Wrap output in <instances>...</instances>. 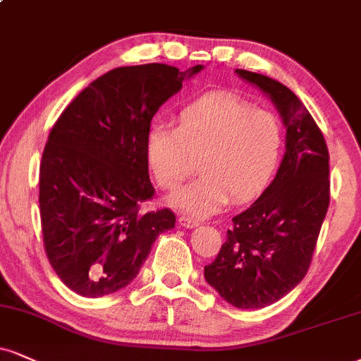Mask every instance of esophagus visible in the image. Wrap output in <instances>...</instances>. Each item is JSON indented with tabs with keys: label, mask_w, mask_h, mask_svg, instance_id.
Instances as JSON below:
<instances>
[{
	"label": "esophagus",
	"mask_w": 361,
	"mask_h": 361,
	"mask_svg": "<svg viewBox=\"0 0 361 361\" xmlns=\"http://www.w3.org/2000/svg\"><path fill=\"white\" fill-rule=\"evenodd\" d=\"M178 222H180L181 227H185V228H195L198 225L197 220L192 219V216H185V215H181L180 219H178Z\"/></svg>",
	"instance_id": "1"
}]
</instances>
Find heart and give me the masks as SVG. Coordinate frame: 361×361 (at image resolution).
I'll return each instance as SVG.
<instances>
[{
    "mask_svg": "<svg viewBox=\"0 0 361 361\" xmlns=\"http://www.w3.org/2000/svg\"><path fill=\"white\" fill-rule=\"evenodd\" d=\"M282 151L274 112L254 109L228 92L207 94L178 114V128L156 124L146 137V158L164 190H175L197 169L202 176L169 197V205L207 216L228 203L247 202L266 188Z\"/></svg>",
    "mask_w": 361,
    "mask_h": 361,
    "instance_id": "1",
    "label": "heart"
}]
</instances>
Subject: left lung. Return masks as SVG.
Here are the masks:
<instances>
[{"label":"left lung","instance_id":"left-lung-1","mask_svg":"<svg viewBox=\"0 0 361 361\" xmlns=\"http://www.w3.org/2000/svg\"><path fill=\"white\" fill-rule=\"evenodd\" d=\"M259 87L286 126V153L272 183L232 219L205 279L225 301L259 310L305 279L329 205V154L323 133L298 95L271 77L237 68Z\"/></svg>","mask_w":361,"mask_h":361}]
</instances>
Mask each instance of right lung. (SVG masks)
<instances>
[{"label": "right lung", "mask_w": 361, "mask_h": 361, "mask_svg": "<svg viewBox=\"0 0 361 361\" xmlns=\"http://www.w3.org/2000/svg\"><path fill=\"white\" fill-rule=\"evenodd\" d=\"M202 68H114L85 87L51 128L40 163L43 244L73 293L101 298L126 288L156 237L175 227L169 208L139 210L154 195L146 137L159 107Z\"/></svg>", "instance_id": "right-lung-1"}]
</instances>
